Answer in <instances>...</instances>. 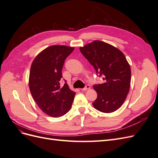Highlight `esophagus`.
<instances>
[{
    "instance_id": "obj_1",
    "label": "esophagus",
    "mask_w": 158,
    "mask_h": 158,
    "mask_svg": "<svg viewBox=\"0 0 158 158\" xmlns=\"http://www.w3.org/2000/svg\"><path fill=\"white\" fill-rule=\"evenodd\" d=\"M90 88H91V87H90L89 85H85V87L84 88L82 89V91H86V90L90 89Z\"/></svg>"
}]
</instances>
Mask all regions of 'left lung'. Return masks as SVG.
I'll use <instances>...</instances> for the list:
<instances>
[{
    "instance_id": "obj_1",
    "label": "left lung",
    "mask_w": 158,
    "mask_h": 158,
    "mask_svg": "<svg viewBox=\"0 0 158 158\" xmlns=\"http://www.w3.org/2000/svg\"><path fill=\"white\" fill-rule=\"evenodd\" d=\"M80 50L104 80L94 85L98 94L92 103L94 108L106 113L115 111L125 102L131 85V70L125 56L116 47L98 40Z\"/></svg>"
}]
</instances>
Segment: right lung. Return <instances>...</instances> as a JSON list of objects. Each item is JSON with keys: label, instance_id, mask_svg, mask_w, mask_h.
I'll use <instances>...</instances> for the list:
<instances>
[{"label": "right lung", "instance_id": "right-lung-1", "mask_svg": "<svg viewBox=\"0 0 158 158\" xmlns=\"http://www.w3.org/2000/svg\"><path fill=\"white\" fill-rule=\"evenodd\" d=\"M74 47L52 45L38 54L31 66L29 87L41 111L52 117L63 116L70 109L76 93L65 83L60 87L64 60Z\"/></svg>", "mask_w": 158, "mask_h": 158}]
</instances>
